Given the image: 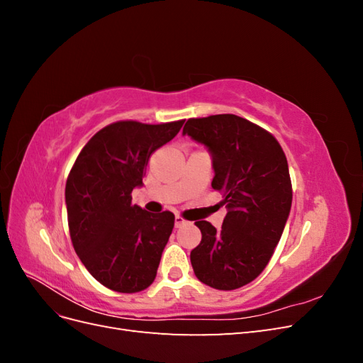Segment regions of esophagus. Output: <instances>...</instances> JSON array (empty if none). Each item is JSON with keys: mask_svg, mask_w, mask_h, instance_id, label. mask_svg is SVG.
I'll return each mask as SVG.
<instances>
[{"mask_svg": "<svg viewBox=\"0 0 363 363\" xmlns=\"http://www.w3.org/2000/svg\"><path fill=\"white\" fill-rule=\"evenodd\" d=\"M186 224H188V221H186L184 218H182L180 215L175 216V227L180 228V227H183V225H186Z\"/></svg>", "mask_w": 363, "mask_h": 363, "instance_id": "34e87169", "label": "esophagus"}]
</instances>
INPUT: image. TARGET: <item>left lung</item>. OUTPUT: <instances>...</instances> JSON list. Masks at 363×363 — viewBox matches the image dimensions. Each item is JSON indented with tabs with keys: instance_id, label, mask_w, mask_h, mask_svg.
<instances>
[{
	"instance_id": "left-lung-1",
	"label": "left lung",
	"mask_w": 363,
	"mask_h": 363,
	"mask_svg": "<svg viewBox=\"0 0 363 363\" xmlns=\"http://www.w3.org/2000/svg\"><path fill=\"white\" fill-rule=\"evenodd\" d=\"M212 152V188L223 194V227L196 221L201 242L191 251L196 279L233 291L265 269L291 212L292 184L286 156L269 131L236 115L191 118L183 127Z\"/></svg>"
}]
</instances>
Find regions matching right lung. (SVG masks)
Masks as SVG:
<instances>
[{"label":"right lung","instance_id":"1","mask_svg":"<svg viewBox=\"0 0 363 363\" xmlns=\"http://www.w3.org/2000/svg\"><path fill=\"white\" fill-rule=\"evenodd\" d=\"M184 119L163 124L118 121L95 133L67 180L69 235L77 256L103 286L135 294L155 281L174 228V213L131 203L150 156L179 133Z\"/></svg>","mask_w":363,"mask_h":363}]
</instances>
